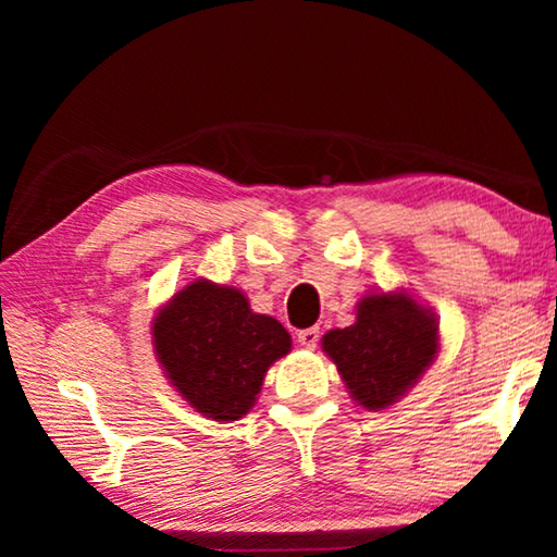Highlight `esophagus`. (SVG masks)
<instances>
[{
  "mask_svg": "<svg viewBox=\"0 0 557 557\" xmlns=\"http://www.w3.org/2000/svg\"><path fill=\"white\" fill-rule=\"evenodd\" d=\"M297 342L305 346V348H314L319 344V329H301V332L297 334Z\"/></svg>",
  "mask_w": 557,
  "mask_h": 557,
  "instance_id": "1",
  "label": "esophagus"
}]
</instances>
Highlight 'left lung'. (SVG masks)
I'll return each mask as SVG.
<instances>
[{
	"label": "left lung",
	"instance_id": "1",
	"mask_svg": "<svg viewBox=\"0 0 557 557\" xmlns=\"http://www.w3.org/2000/svg\"><path fill=\"white\" fill-rule=\"evenodd\" d=\"M437 322L410 295H366L356 322L332 329L322 348L338 369L351 398L366 410H383L403 398L437 354Z\"/></svg>",
	"mask_w": 557,
	"mask_h": 557
}]
</instances>
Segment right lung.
Listing matches in <instances>:
<instances>
[{"instance_id":"add662e5","label":"right lung","mask_w":557,"mask_h":557,"mask_svg":"<svg viewBox=\"0 0 557 557\" xmlns=\"http://www.w3.org/2000/svg\"><path fill=\"white\" fill-rule=\"evenodd\" d=\"M154 351L166 379L206 418L231 422L252 408L265 373L292 348L277 319L256 314L240 289L196 280L159 309Z\"/></svg>"}]
</instances>
